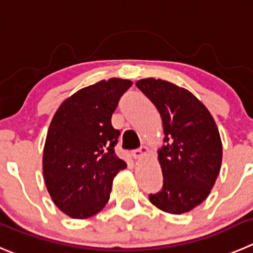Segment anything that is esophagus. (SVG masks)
Instances as JSON below:
<instances>
[{
  "label": "esophagus",
  "mask_w": 253,
  "mask_h": 253,
  "mask_svg": "<svg viewBox=\"0 0 253 253\" xmlns=\"http://www.w3.org/2000/svg\"><path fill=\"white\" fill-rule=\"evenodd\" d=\"M148 148L146 146H141L140 148H136V150L132 151V156H133L134 159H141L145 153H147Z\"/></svg>",
  "instance_id": "obj_1"
}]
</instances>
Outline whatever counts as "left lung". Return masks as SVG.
I'll return each instance as SVG.
<instances>
[{"mask_svg":"<svg viewBox=\"0 0 253 253\" xmlns=\"http://www.w3.org/2000/svg\"><path fill=\"white\" fill-rule=\"evenodd\" d=\"M136 86L159 110L165 145L159 151L164 185L150 201L180 214L204 202L222 162V143L211 113L190 91L162 80H141Z\"/></svg>","mask_w":253,"mask_h":253,"instance_id":"1","label":"left lung"}]
</instances>
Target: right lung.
Wrapping results in <instances>:
<instances>
[{
	"instance_id": "right-lung-1",
	"label": "right lung",
	"mask_w": 253,
	"mask_h": 253,
	"mask_svg": "<svg viewBox=\"0 0 253 253\" xmlns=\"http://www.w3.org/2000/svg\"><path fill=\"white\" fill-rule=\"evenodd\" d=\"M128 80L111 79L84 87L58 107L43 150V176L56 206L72 218L105 207L112 181L126 164L115 152L120 131L111 117Z\"/></svg>"
}]
</instances>
